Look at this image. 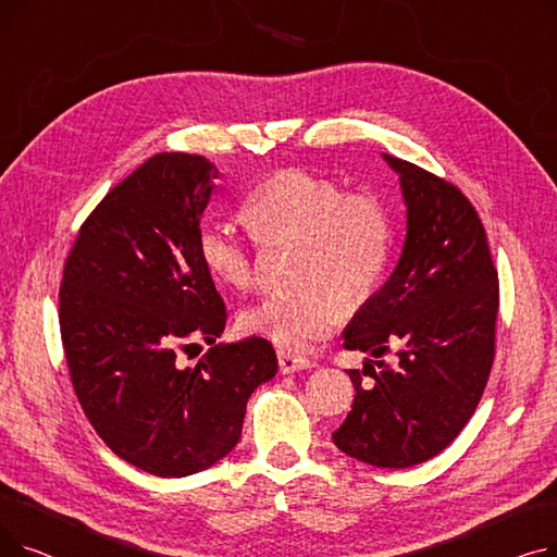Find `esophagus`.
<instances>
[{
    "mask_svg": "<svg viewBox=\"0 0 557 557\" xmlns=\"http://www.w3.org/2000/svg\"><path fill=\"white\" fill-rule=\"evenodd\" d=\"M277 363H280V372H282V374L300 372V370L311 368V361H309V359L298 357V355H290V352H284V349H280V352H277Z\"/></svg>",
    "mask_w": 557,
    "mask_h": 557,
    "instance_id": "1",
    "label": "esophagus"
}]
</instances>
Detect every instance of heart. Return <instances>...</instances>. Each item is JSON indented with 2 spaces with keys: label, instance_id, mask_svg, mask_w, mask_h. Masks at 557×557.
<instances>
[{
  "label": "heart",
  "instance_id": "heart-1",
  "mask_svg": "<svg viewBox=\"0 0 557 557\" xmlns=\"http://www.w3.org/2000/svg\"><path fill=\"white\" fill-rule=\"evenodd\" d=\"M259 244H298L290 294L261 298L239 315L246 334L284 349H302L336 330L346 307L366 305L382 286L393 255V216L382 194L347 189L305 166H286L263 181L246 202ZM205 271L221 286L255 282V246L227 223L198 232Z\"/></svg>",
  "mask_w": 557,
  "mask_h": 557
}]
</instances>
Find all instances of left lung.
I'll use <instances>...</instances> for the list:
<instances>
[{
    "label": "left lung",
    "mask_w": 557,
    "mask_h": 557,
    "mask_svg": "<svg viewBox=\"0 0 557 557\" xmlns=\"http://www.w3.org/2000/svg\"><path fill=\"white\" fill-rule=\"evenodd\" d=\"M384 158L399 173L406 242L343 343L382 370L347 372L357 395L332 437L347 456L401 470L441 454L474 416L494 361L499 275L470 198L413 162ZM393 344L398 363L379 362ZM368 369L375 384L366 389Z\"/></svg>",
    "instance_id": "8db88e82"
}]
</instances>
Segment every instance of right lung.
<instances>
[{"label":"right lung","instance_id":"add662e5","mask_svg":"<svg viewBox=\"0 0 557 557\" xmlns=\"http://www.w3.org/2000/svg\"><path fill=\"white\" fill-rule=\"evenodd\" d=\"M216 175L202 156L146 160L83 221L58 290L83 413L116 456L164 479L227 456L248 397L277 372L267 338L214 345L227 311L198 232ZM198 339L213 347L185 367L180 357Z\"/></svg>","mask_w":557,"mask_h":557}]
</instances>
